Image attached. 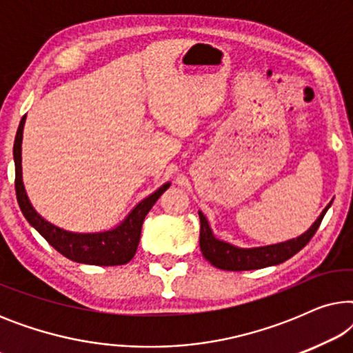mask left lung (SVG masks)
Here are the masks:
<instances>
[{"label": "left lung", "mask_w": 353, "mask_h": 353, "mask_svg": "<svg viewBox=\"0 0 353 353\" xmlns=\"http://www.w3.org/2000/svg\"><path fill=\"white\" fill-rule=\"evenodd\" d=\"M331 207V202L327 204L325 210L321 212L315 223L308 228L305 233L299 236L296 239H289L286 243L263 245V248H254V249H241L234 248L225 241L216 239L212 234V230L209 226V221L204 216L202 212H199L201 219V236H199V245L201 252L204 255L205 260L214 265V267L220 270H228V272H243V270H259L265 267H272V265H278L286 262L292 255H296L299 250L305 248L308 241L313 238L316 233L318 226H320L323 216H325L326 210Z\"/></svg>", "instance_id": "8db88e82"}]
</instances>
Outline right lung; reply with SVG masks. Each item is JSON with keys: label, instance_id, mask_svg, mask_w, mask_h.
Wrapping results in <instances>:
<instances>
[{"label": "right lung", "instance_id": "right-lung-1", "mask_svg": "<svg viewBox=\"0 0 353 353\" xmlns=\"http://www.w3.org/2000/svg\"><path fill=\"white\" fill-rule=\"evenodd\" d=\"M26 123L23 115L19 123L16 141H14V162H16V196L19 207L28 223L54 248L57 252L69 260L79 263L99 265V267H112V265H125L137 254L141 226L148 212L152 209L163 191L168 190L170 183L159 188L156 192L143 199L134 209L130 212L127 219L117 228L103 231V233H72L51 225L33 209L26 194L22 183V165H21V144L22 132Z\"/></svg>", "mask_w": 353, "mask_h": 353}]
</instances>
